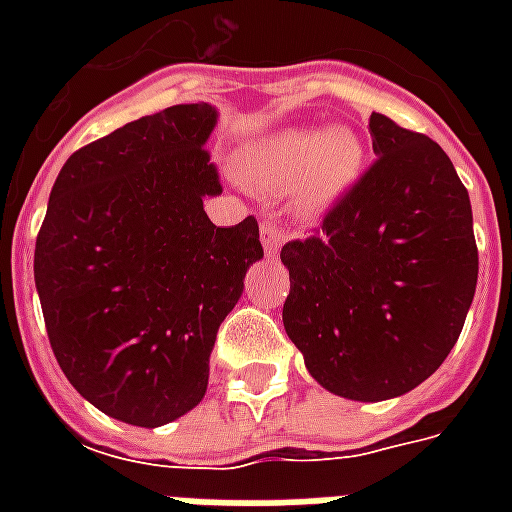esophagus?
<instances>
[{
  "mask_svg": "<svg viewBox=\"0 0 512 512\" xmlns=\"http://www.w3.org/2000/svg\"><path fill=\"white\" fill-rule=\"evenodd\" d=\"M282 238H285V233L279 230L277 224L263 222V227H260V241H263V249H266L268 257L277 255L279 246H282Z\"/></svg>",
  "mask_w": 512,
  "mask_h": 512,
  "instance_id": "esophagus-1",
  "label": "esophagus"
}]
</instances>
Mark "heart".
Returning <instances> with one entry per match:
<instances>
[{
    "instance_id": "obj_1",
    "label": "heart",
    "mask_w": 512,
    "mask_h": 512,
    "mask_svg": "<svg viewBox=\"0 0 512 512\" xmlns=\"http://www.w3.org/2000/svg\"><path fill=\"white\" fill-rule=\"evenodd\" d=\"M362 164V139L348 128H288L257 147L249 169L257 186L293 194L301 216H318L354 186Z\"/></svg>"
}]
</instances>
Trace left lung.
I'll use <instances>...</instances> for the list:
<instances>
[{"label":"left lung","mask_w":512,"mask_h":512,"mask_svg":"<svg viewBox=\"0 0 512 512\" xmlns=\"http://www.w3.org/2000/svg\"><path fill=\"white\" fill-rule=\"evenodd\" d=\"M376 161L318 235L282 246V323L334 395H406L458 343L477 288L469 191L433 139L373 112Z\"/></svg>","instance_id":"1"}]
</instances>
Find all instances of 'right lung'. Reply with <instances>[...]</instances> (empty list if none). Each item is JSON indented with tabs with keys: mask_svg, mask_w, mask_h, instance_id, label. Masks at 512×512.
<instances>
[{
	"mask_svg": "<svg viewBox=\"0 0 512 512\" xmlns=\"http://www.w3.org/2000/svg\"><path fill=\"white\" fill-rule=\"evenodd\" d=\"M216 117L211 104L169 106L76 150L35 241V288L62 373L139 428L205 397L216 332L263 257L255 216L216 227L202 208L222 194L205 150Z\"/></svg>",
	"mask_w": 512,
	"mask_h": 512,
	"instance_id": "add662e5",
	"label": "right lung"
}]
</instances>
